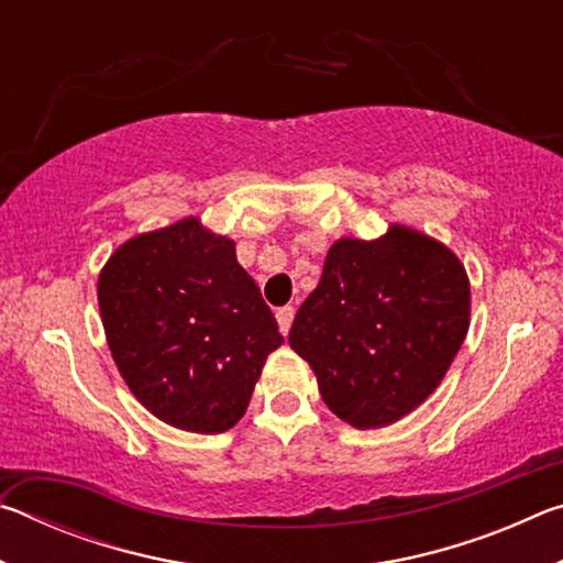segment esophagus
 Wrapping results in <instances>:
<instances>
[{"instance_id":"obj_1","label":"esophagus","mask_w":563,"mask_h":563,"mask_svg":"<svg viewBox=\"0 0 563 563\" xmlns=\"http://www.w3.org/2000/svg\"><path fill=\"white\" fill-rule=\"evenodd\" d=\"M292 318H295V308H290V305H285V308H278V312H275V320H278V328L283 335H288L290 332Z\"/></svg>"}]
</instances>
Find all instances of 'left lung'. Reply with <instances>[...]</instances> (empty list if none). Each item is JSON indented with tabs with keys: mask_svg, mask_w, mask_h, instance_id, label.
Here are the masks:
<instances>
[{
	"mask_svg": "<svg viewBox=\"0 0 563 563\" xmlns=\"http://www.w3.org/2000/svg\"><path fill=\"white\" fill-rule=\"evenodd\" d=\"M464 263L434 238L393 223L375 241L330 245L288 342L342 422L377 430L412 412L450 369L470 330Z\"/></svg>",
	"mask_w": 563,
	"mask_h": 563,
	"instance_id": "1",
	"label": "left lung"
}]
</instances>
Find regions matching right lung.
Here are the masks:
<instances>
[{
  "label": "right lung",
  "instance_id": "right-lung-1",
  "mask_svg": "<svg viewBox=\"0 0 563 563\" xmlns=\"http://www.w3.org/2000/svg\"><path fill=\"white\" fill-rule=\"evenodd\" d=\"M97 292L123 383L176 430H231L265 360L283 345L235 243L196 216L121 243L99 273Z\"/></svg>",
  "mask_w": 563,
  "mask_h": 563
}]
</instances>
